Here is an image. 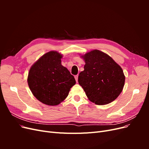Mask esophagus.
Wrapping results in <instances>:
<instances>
[{"mask_svg":"<svg viewBox=\"0 0 149 149\" xmlns=\"http://www.w3.org/2000/svg\"><path fill=\"white\" fill-rule=\"evenodd\" d=\"M74 78L76 79V81L78 82V75H76L74 76Z\"/></svg>","mask_w":149,"mask_h":149,"instance_id":"34e87169","label":"esophagus"}]
</instances>
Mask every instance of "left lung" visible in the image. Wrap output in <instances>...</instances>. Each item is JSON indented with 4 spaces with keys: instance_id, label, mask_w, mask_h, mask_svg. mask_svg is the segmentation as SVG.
Wrapping results in <instances>:
<instances>
[{
    "instance_id": "left-lung-1",
    "label": "left lung",
    "mask_w": 149,
    "mask_h": 149,
    "mask_svg": "<svg viewBox=\"0 0 149 149\" xmlns=\"http://www.w3.org/2000/svg\"><path fill=\"white\" fill-rule=\"evenodd\" d=\"M85 61L78 83L89 100L97 105L107 104L118 97L125 83L121 67L107 54L94 49L81 56Z\"/></svg>"
}]
</instances>
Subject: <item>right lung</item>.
Returning a JSON list of instances; mask_svg holds the SVG:
<instances>
[{"mask_svg": "<svg viewBox=\"0 0 149 149\" xmlns=\"http://www.w3.org/2000/svg\"><path fill=\"white\" fill-rule=\"evenodd\" d=\"M62 56L57 52H49L40 58L29 71L27 81L30 89L45 104H59L76 83L74 76L61 65Z\"/></svg>", "mask_w": 149, "mask_h": 149, "instance_id": "1", "label": "right lung"}]
</instances>
